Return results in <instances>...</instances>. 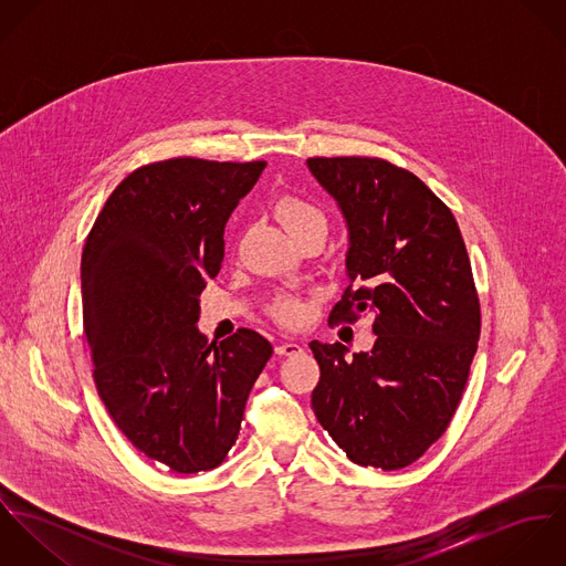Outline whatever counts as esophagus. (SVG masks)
Masks as SVG:
<instances>
[{
    "mask_svg": "<svg viewBox=\"0 0 566 566\" xmlns=\"http://www.w3.org/2000/svg\"><path fill=\"white\" fill-rule=\"evenodd\" d=\"M301 350H303V346H301L298 342H294V339H285V342H279V344L274 346V353H276V355H287V357L298 355Z\"/></svg>",
    "mask_w": 566,
    "mask_h": 566,
    "instance_id": "esophagus-1",
    "label": "esophagus"
}]
</instances>
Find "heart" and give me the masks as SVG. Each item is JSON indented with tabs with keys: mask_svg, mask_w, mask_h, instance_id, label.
Wrapping results in <instances>:
<instances>
[{
	"mask_svg": "<svg viewBox=\"0 0 566 566\" xmlns=\"http://www.w3.org/2000/svg\"><path fill=\"white\" fill-rule=\"evenodd\" d=\"M276 216L285 227V231L290 233V238H296L307 231H321V233L326 231V216L323 209L298 196L281 198L276 205ZM272 314L279 323L296 326L305 321L307 305L294 296H281L274 303Z\"/></svg>",
	"mask_w": 566,
	"mask_h": 566,
	"instance_id": "obj_1",
	"label": "heart"
}]
</instances>
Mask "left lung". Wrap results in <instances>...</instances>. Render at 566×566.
<instances>
[{"mask_svg": "<svg viewBox=\"0 0 566 566\" xmlns=\"http://www.w3.org/2000/svg\"><path fill=\"white\" fill-rule=\"evenodd\" d=\"M337 202L350 285L328 323L375 316L370 353L312 342L318 422L359 467L397 471L449 427L480 339V298L449 207L411 171L368 157L307 159Z\"/></svg>", "mask_w": 566, "mask_h": 566, "instance_id": "left-lung-1", "label": "left lung"}]
</instances>
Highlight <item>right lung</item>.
Listing matches in <instances>:
<instances>
[{
    "instance_id": "add662e5",
    "label": "right lung",
    "mask_w": 566,
    "mask_h": 566,
    "mask_svg": "<svg viewBox=\"0 0 566 566\" xmlns=\"http://www.w3.org/2000/svg\"><path fill=\"white\" fill-rule=\"evenodd\" d=\"M265 161L167 159L128 174L82 250V321L102 403L130 444L174 473L222 464L272 344L198 331L224 227Z\"/></svg>"
}]
</instances>
